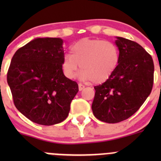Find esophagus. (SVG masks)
<instances>
[{
	"label": "esophagus",
	"mask_w": 161,
	"mask_h": 161,
	"mask_svg": "<svg viewBox=\"0 0 161 161\" xmlns=\"http://www.w3.org/2000/svg\"><path fill=\"white\" fill-rule=\"evenodd\" d=\"M84 88H85V86H83L82 84H81V83L79 84V91L82 90Z\"/></svg>",
	"instance_id": "1"
}]
</instances>
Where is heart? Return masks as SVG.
I'll return each mask as SVG.
<instances>
[{
  "instance_id": "heart-1",
  "label": "heart",
  "mask_w": 161,
  "mask_h": 161,
  "mask_svg": "<svg viewBox=\"0 0 161 161\" xmlns=\"http://www.w3.org/2000/svg\"><path fill=\"white\" fill-rule=\"evenodd\" d=\"M119 50L108 40L84 38L75 43L62 61L64 74L72 79L80 65L81 79L96 84L106 82L119 62Z\"/></svg>"
}]
</instances>
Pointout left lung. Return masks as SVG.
Here are the masks:
<instances>
[{
    "label": "left lung",
    "instance_id": "1",
    "mask_svg": "<svg viewBox=\"0 0 161 161\" xmlns=\"http://www.w3.org/2000/svg\"><path fill=\"white\" fill-rule=\"evenodd\" d=\"M119 62L111 77L94 86L92 110L106 123H118L130 118L140 108L153 85L154 64L150 53L139 43L117 37Z\"/></svg>",
    "mask_w": 161,
    "mask_h": 161
}]
</instances>
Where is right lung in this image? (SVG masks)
<instances>
[{"label": "right lung", "mask_w": 161, "mask_h": 161, "mask_svg": "<svg viewBox=\"0 0 161 161\" xmlns=\"http://www.w3.org/2000/svg\"><path fill=\"white\" fill-rule=\"evenodd\" d=\"M63 40L36 38L19 48L11 59L7 81L14 106L28 119L53 125L69 115L77 82L62 70Z\"/></svg>", "instance_id": "obj_1"}]
</instances>
